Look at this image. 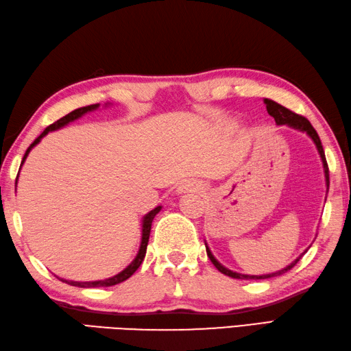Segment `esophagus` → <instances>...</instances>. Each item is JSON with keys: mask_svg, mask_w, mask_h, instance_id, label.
<instances>
[{"mask_svg": "<svg viewBox=\"0 0 351 351\" xmlns=\"http://www.w3.org/2000/svg\"><path fill=\"white\" fill-rule=\"evenodd\" d=\"M202 186L199 182L196 181H186L182 182L180 187H178V193H187V192H197V190H201Z\"/></svg>", "mask_w": 351, "mask_h": 351, "instance_id": "1", "label": "esophagus"}]
</instances>
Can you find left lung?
Listing matches in <instances>:
<instances>
[{
    "mask_svg": "<svg viewBox=\"0 0 351 351\" xmlns=\"http://www.w3.org/2000/svg\"><path fill=\"white\" fill-rule=\"evenodd\" d=\"M264 103L267 104V112H269L270 117L275 118L278 125H289V127H291V129L299 130V132H302V133H307V135L311 138V141L315 143L316 149H317V154H319V156H321L322 167H324V175H326V186H327V192H328L330 181H328V165H327L326 154H324V149H322L319 135H317L316 130L313 129V125L310 124V121H308L307 118L301 117V114L293 113L291 110L287 109V107H284V106H281V104H278L276 101H273V99L265 98ZM206 250H207V256L210 258V261H212L216 269H218L221 273H224V275L230 276V278H234V279H269V278H273V276L284 275V273H287L290 269H293V267L296 265L298 261L301 259L302 254H304L305 252H307V250H305V252L301 254V256L296 258L295 261H293L291 264H289L287 267H284L282 270H278V271H275V273H267V275H242V273H237V271H233V270L227 269V267L222 265V264L219 263V261L213 256V253L210 252V248H208L207 244H206Z\"/></svg>",
    "mask_w": 351,
    "mask_h": 351,
    "instance_id": "8db88e82",
    "label": "left lung"
}]
</instances>
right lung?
<instances>
[{
	"instance_id": "obj_1",
	"label": "right lung",
	"mask_w": 351,
	"mask_h": 351,
	"mask_svg": "<svg viewBox=\"0 0 351 351\" xmlns=\"http://www.w3.org/2000/svg\"><path fill=\"white\" fill-rule=\"evenodd\" d=\"M110 103H107L106 106H109ZM97 109H99V104H92V106H86V107H81V109H76V110H73V112H70L69 114H66V117H62L61 119H58L56 121V123H53V124H50L46 130H44L40 136H38L34 143H32L30 145H29V149L25 150V155H24V158H23V161H21V165L24 164V161H25V158L29 156V154H30V150L35 147L36 144H40V141L41 139L47 135L49 132H53V130H58V129H62V127H66L67 124H70V123H73L75 119H78V118H81V117H84L86 113H88V112H93V110H97ZM21 169V167H20ZM20 175V173H18ZM16 181H18V176H16ZM161 206H158V207H155L154 210H150V212L147 213V215H144L143 216V222H141V244H139V250H138V253H136V256H135V259L132 261V263L125 267L124 270H121L118 275H114V276H112V278H107V279H99V281H69V279H62V278H58V279H61L62 282H66V284H69V285H75V287H81V289H92V287H110V285H117V284H119V282H124L125 279H129L133 273H135L138 269H139V265L143 264V261H144V258H145V252H147V244H149V237H150V228H152V221H154V218L155 216L161 212Z\"/></svg>"
}]
</instances>
